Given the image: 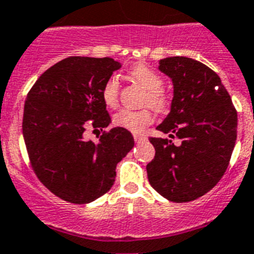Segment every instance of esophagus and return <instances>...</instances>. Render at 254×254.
Wrapping results in <instances>:
<instances>
[{
	"instance_id": "obj_1",
	"label": "esophagus",
	"mask_w": 254,
	"mask_h": 254,
	"mask_svg": "<svg viewBox=\"0 0 254 254\" xmlns=\"http://www.w3.org/2000/svg\"><path fill=\"white\" fill-rule=\"evenodd\" d=\"M133 139H135V142H142V141H145L146 140V136L144 135H133Z\"/></svg>"
}]
</instances>
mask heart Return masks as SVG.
I'll return each mask as SVG.
<instances>
[{
  "mask_svg": "<svg viewBox=\"0 0 254 254\" xmlns=\"http://www.w3.org/2000/svg\"><path fill=\"white\" fill-rule=\"evenodd\" d=\"M129 76L139 83L146 94L144 105H149L157 113H166L170 108V97L163 91V79L158 72L144 64H139L129 70ZM101 97L104 104L110 109H115L119 104V83L115 77H110L105 81L101 88ZM153 115L149 109L128 110L122 109L114 114L113 123L117 127L125 128L133 133H140L152 125Z\"/></svg>",
  "mask_w": 254,
  "mask_h": 254,
  "instance_id": "obj_1",
  "label": "heart"
}]
</instances>
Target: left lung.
<instances>
[{
  "label": "left lung",
  "instance_id": "obj_1",
  "mask_svg": "<svg viewBox=\"0 0 254 254\" xmlns=\"http://www.w3.org/2000/svg\"><path fill=\"white\" fill-rule=\"evenodd\" d=\"M160 70L174 84L171 112L157 127L170 139L150 137L156 156L146 173L161 196L188 202L207 193L226 173L236 141L238 113L221 77L206 64L169 57L160 61Z\"/></svg>",
  "mask_w": 254,
  "mask_h": 254
}]
</instances>
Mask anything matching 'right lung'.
Segmentation results:
<instances>
[{"label":"right lung","instance_id":"add662e5","mask_svg":"<svg viewBox=\"0 0 254 254\" xmlns=\"http://www.w3.org/2000/svg\"><path fill=\"white\" fill-rule=\"evenodd\" d=\"M121 64L113 58L68 57L48 68L27 94L23 137L36 177L57 197L88 204L108 192L117 163L133 148L131 132L104 131L85 140L88 127L104 129L110 115L104 83Z\"/></svg>","mask_w":254,"mask_h":254}]
</instances>
